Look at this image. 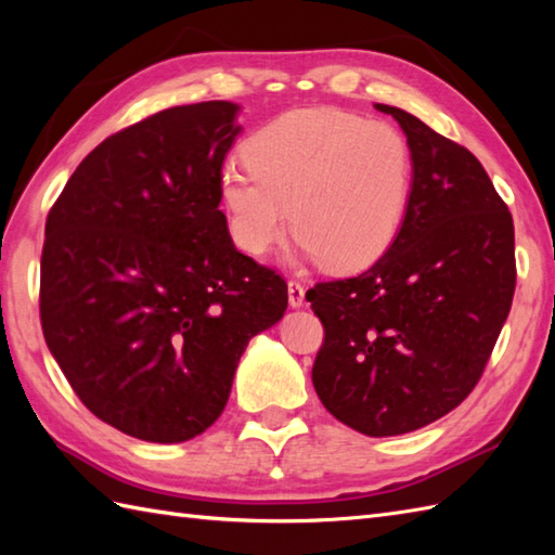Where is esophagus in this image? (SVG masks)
I'll use <instances>...</instances> for the list:
<instances>
[{
	"label": "esophagus",
	"instance_id": "34e87169",
	"mask_svg": "<svg viewBox=\"0 0 555 555\" xmlns=\"http://www.w3.org/2000/svg\"><path fill=\"white\" fill-rule=\"evenodd\" d=\"M305 302V286L298 281H288V305L291 308H302Z\"/></svg>",
	"mask_w": 555,
	"mask_h": 555
}]
</instances>
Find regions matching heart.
Returning <instances> with one entry per match:
<instances>
[{
	"instance_id": "b5f03b06",
	"label": "heart",
	"mask_w": 555,
	"mask_h": 555,
	"mask_svg": "<svg viewBox=\"0 0 555 555\" xmlns=\"http://www.w3.org/2000/svg\"><path fill=\"white\" fill-rule=\"evenodd\" d=\"M247 164L219 173L233 241L267 255L288 223L298 253L334 271L376 262L400 231L412 193L408 138L386 121L334 107L276 116L245 143Z\"/></svg>"
}]
</instances>
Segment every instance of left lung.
<instances>
[{"label":"left lung","mask_w":555,"mask_h":555,"mask_svg":"<svg viewBox=\"0 0 555 555\" xmlns=\"http://www.w3.org/2000/svg\"><path fill=\"white\" fill-rule=\"evenodd\" d=\"M374 107L410 143V205L367 271L308 291L324 324L312 384L350 429L398 436L448 415L477 386L513 305L515 229L473 152L403 109Z\"/></svg>","instance_id":"obj_1"}]
</instances>
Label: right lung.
Listing matches in <instances>:
<instances>
[{
    "mask_svg": "<svg viewBox=\"0 0 555 555\" xmlns=\"http://www.w3.org/2000/svg\"><path fill=\"white\" fill-rule=\"evenodd\" d=\"M238 109L185 104L109 135L47 217V348L82 405L135 439L211 427L245 346L288 308L286 281L235 250L219 209Z\"/></svg>",
    "mask_w": 555,
    "mask_h": 555,
    "instance_id": "right-lung-1",
    "label": "right lung"
}]
</instances>
